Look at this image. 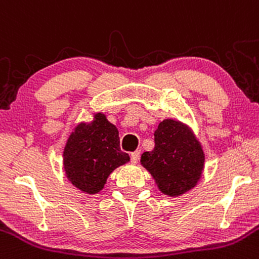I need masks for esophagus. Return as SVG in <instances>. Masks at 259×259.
Segmentation results:
<instances>
[{
    "mask_svg": "<svg viewBox=\"0 0 259 259\" xmlns=\"http://www.w3.org/2000/svg\"><path fill=\"white\" fill-rule=\"evenodd\" d=\"M139 157H140V151L132 152V155H130V161H132V164H137Z\"/></svg>",
    "mask_w": 259,
    "mask_h": 259,
    "instance_id": "34e87169",
    "label": "esophagus"
}]
</instances>
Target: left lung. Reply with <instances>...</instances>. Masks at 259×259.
Returning a JSON list of instances; mask_svg holds the SVG:
<instances>
[{"instance_id": "left-lung-1", "label": "left lung", "mask_w": 259, "mask_h": 259, "mask_svg": "<svg viewBox=\"0 0 259 259\" xmlns=\"http://www.w3.org/2000/svg\"><path fill=\"white\" fill-rule=\"evenodd\" d=\"M155 148L141 155V165L151 174L160 191L179 196L197 184L205 155L192 133L181 122L166 119L154 133Z\"/></svg>"}]
</instances>
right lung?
Here are the masks:
<instances>
[{
    "instance_id": "right-lung-1",
    "label": "right lung",
    "mask_w": 259,
    "mask_h": 259,
    "mask_svg": "<svg viewBox=\"0 0 259 259\" xmlns=\"http://www.w3.org/2000/svg\"><path fill=\"white\" fill-rule=\"evenodd\" d=\"M130 160L120 150L115 125L104 114H95L91 124H79L70 134L64 148L63 164L69 181L88 194L104 187L108 176Z\"/></svg>"
}]
</instances>
